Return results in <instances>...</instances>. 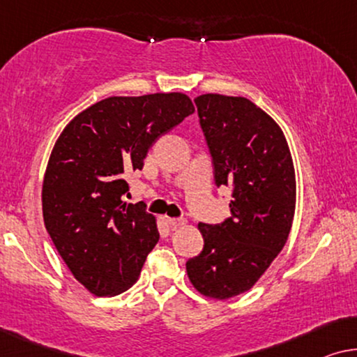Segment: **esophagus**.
I'll return each mask as SVG.
<instances>
[{
  "label": "esophagus",
  "instance_id": "obj_1",
  "mask_svg": "<svg viewBox=\"0 0 357 357\" xmlns=\"http://www.w3.org/2000/svg\"><path fill=\"white\" fill-rule=\"evenodd\" d=\"M167 222L169 223V227L178 228V227H184V225L188 223V220H184V218H167Z\"/></svg>",
  "mask_w": 357,
  "mask_h": 357
}]
</instances>
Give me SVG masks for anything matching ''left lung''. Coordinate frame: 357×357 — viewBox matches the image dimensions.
I'll return each instance as SVG.
<instances>
[{"mask_svg":"<svg viewBox=\"0 0 357 357\" xmlns=\"http://www.w3.org/2000/svg\"><path fill=\"white\" fill-rule=\"evenodd\" d=\"M194 102L215 184L233 188V200L223 223H199L204 249L185 270L200 294L223 301L252 288L284 248L296 208L294 165L283 130L250 100L205 93Z\"/></svg>","mask_w":357,"mask_h":357,"instance_id":"8db88e82","label":"left lung"}]
</instances>
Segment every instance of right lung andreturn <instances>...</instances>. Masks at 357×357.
<instances>
[{
	"label": "right lung",
	"mask_w": 357,
	"mask_h": 357,
	"mask_svg": "<svg viewBox=\"0 0 357 357\" xmlns=\"http://www.w3.org/2000/svg\"><path fill=\"white\" fill-rule=\"evenodd\" d=\"M194 113L188 95L108 97L63 129L42 188L43 222L79 283L95 296H116L139 280L158 243L157 220L128 204L124 174L142 169L160 135Z\"/></svg>",
	"instance_id": "obj_1"
}]
</instances>
